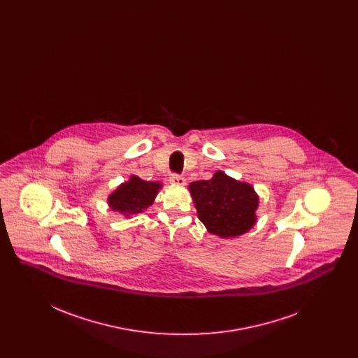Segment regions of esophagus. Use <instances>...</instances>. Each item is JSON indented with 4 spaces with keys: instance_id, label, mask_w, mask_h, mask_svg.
<instances>
[{
    "instance_id": "34e87169",
    "label": "esophagus",
    "mask_w": 358,
    "mask_h": 358,
    "mask_svg": "<svg viewBox=\"0 0 358 358\" xmlns=\"http://www.w3.org/2000/svg\"><path fill=\"white\" fill-rule=\"evenodd\" d=\"M169 181H171V184H173V185H178V187H185V184H187V180L184 177H181V176H177V174L171 176Z\"/></svg>"
}]
</instances>
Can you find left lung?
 <instances>
[{"label":"left lung","mask_w":358,"mask_h":358,"mask_svg":"<svg viewBox=\"0 0 358 358\" xmlns=\"http://www.w3.org/2000/svg\"><path fill=\"white\" fill-rule=\"evenodd\" d=\"M197 216L206 231L222 238L248 232L256 222L259 196L254 187L217 171L210 180L189 184Z\"/></svg>","instance_id":"obj_1"}]
</instances>
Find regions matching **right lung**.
<instances>
[{"mask_svg":"<svg viewBox=\"0 0 358 358\" xmlns=\"http://www.w3.org/2000/svg\"><path fill=\"white\" fill-rule=\"evenodd\" d=\"M162 187L161 181H145L136 174H131L127 181L122 182L108 194L107 204L111 210L129 219L145 212L153 204Z\"/></svg>","mask_w":358,"mask_h":358,"instance_id":"right-lung-1","label":"right lung"}]
</instances>
